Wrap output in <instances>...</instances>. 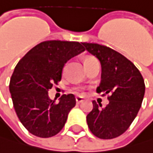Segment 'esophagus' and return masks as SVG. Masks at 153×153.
Masks as SVG:
<instances>
[{
    "label": "esophagus",
    "mask_w": 153,
    "mask_h": 153,
    "mask_svg": "<svg viewBox=\"0 0 153 153\" xmlns=\"http://www.w3.org/2000/svg\"><path fill=\"white\" fill-rule=\"evenodd\" d=\"M83 101H84V99L82 97H81V96H77V97H76V103H77V104H81Z\"/></svg>",
    "instance_id": "34e87169"
}]
</instances>
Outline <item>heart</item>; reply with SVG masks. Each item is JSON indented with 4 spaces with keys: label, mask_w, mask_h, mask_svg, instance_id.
I'll use <instances>...</instances> for the list:
<instances>
[{
    "label": "heart",
    "mask_w": 153,
    "mask_h": 153,
    "mask_svg": "<svg viewBox=\"0 0 153 153\" xmlns=\"http://www.w3.org/2000/svg\"><path fill=\"white\" fill-rule=\"evenodd\" d=\"M92 59H94V58L89 57V58H87V59H85V62H88V61H90V60H92ZM81 91H82V88H77V89H76V92H81Z\"/></svg>",
    "instance_id": "1"
}]
</instances>
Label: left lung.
<instances>
[{"mask_svg":"<svg viewBox=\"0 0 153 153\" xmlns=\"http://www.w3.org/2000/svg\"><path fill=\"white\" fill-rule=\"evenodd\" d=\"M101 63V82L97 93L108 94L106 106L93 101L87 115L91 132L99 139L111 140L124 133L137 117L145 94L142 75L134 64L117 51L94 43H82Z\"/></svg>","mask_w":153,"mask_h":153,"instance_id":"8db88e82","label":"left lung"}]
</instances>
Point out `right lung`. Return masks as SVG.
<instances>
[{"mask_svg":"<svg viewBox=\"0 0 153 153\" xmlns=\"http://www.w3.org/2000/svg\"><path fill=\"white\" fill-rule=\"evenodd\" d=\"M84 50L81 43L74 41H44L17 63L9 89L16 115L31 134L50 138L63 128L76 105L75 97L63 94L56 103L48 92L61 80L65 63Z\"/></svg>","mask_w":153,"mask_h":153,"instance_id":"add662e5","label":"right lung"}]
</instances>
